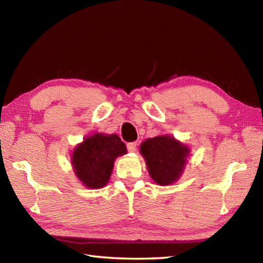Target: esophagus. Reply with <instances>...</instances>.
<instances>
[{
	"label": "esophagus",
	"mask_w": 263,
	"mask_h": 263,
	"mask_svg": "<svg viewBox=\"0 0 263 263\" xmlns=\"http://www.w3.org/2000/svg\"><path fill=\"white\" fill-rule=\"evenodd\" d=\"M137 145H138L137 142H129L126 144V148L130 152H134L137 150Z\"/></svg>",
	"instance_id": "1"
}]
</instances>
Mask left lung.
Instances as JSON below:
<instances>
[{
  "instance_id": "1",
  "label": "left lung",
  "mask_w": 263,
  "mask_h": 263,
  "mask_svg": "<svg viewBox=\"0 0 263 263\" xmlns=\"http://www.w3.org/2000/svg\"><path fill=\"white\" fill-rule=\"evenodd\" d=\"M140 154L144 158L151 178L158 185L168 186L178 180L184 172L189 149L167 134L146 139L140 145Z\"/></svg>"
}]
</instances>
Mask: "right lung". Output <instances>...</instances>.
<instances>
[{"label": "right lung", "instance_id": "add662e5", "mask_svg": "<svg viewBox=\"0 0 263 263\" xmlns=\"http://www.w3.org/2000/svg\"><path fill=\"white\" fill-rule=\"evenodd\" d=\"M125 154L126 146L117 134L95 133L76 145L71 164L84 186L100 189L107 185L115 159Z\"/></svg>", "mask_w": 263, "mask_h": 263}]
</instances>
